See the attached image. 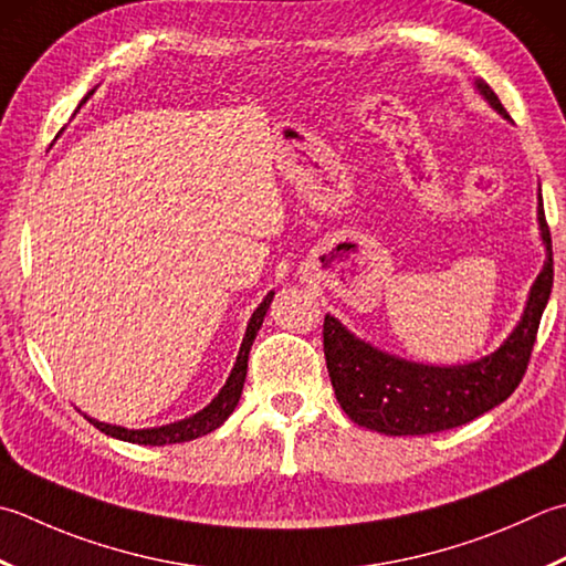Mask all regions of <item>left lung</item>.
<instances>
[{
	"label": "left lung",
	"mask_w": 566,
	"mask_h": 566,
	"mask_svg": "<svg viewBox=\"0 0 566 566\" xmlns=\"http://www.w3.org/2000/svg\"><path fill=\"white\" fill-rule=\"evenodd\" d=\"M473 85L485 103L507 119L491 85L481 77H475ZM537 223L545 245V264L530 286L517 326L491 356L461 365L407 360L350 334L336 316L326 314L324 353L328 378L338 405L353 422L387 437L437 434L471 422L515 392L525 375L555 280L542 193H537Z\"/></svg>",
	"instance_id": "obj_1"
}]
</instances>
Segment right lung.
Instances as JSON below:
<instances>
[{
	"label": "right lung",
	"instance_id": "right-lung-1",
	"mask_svg": "<svg viewBox=\"0 0 566 566\" xmlns=\"http://www.w3.org/2000/svg\"><path fill=\"white\" fill-rule=\"evenodd\" d=\"M93 93H95V87L83 97V103ZM272 298H274V292H270L268 296H264L262 304L254 308V314L250 318L245 336H242L235 365H232V370L228 375L226 385L220 387V392L213 397V400H210V405H206L201 409V412H196V415L186 417V419H179V422L161 424V427H147V429H127V427L107 424V422H99V419H93V417H87V415H85V419L93 427H97L99 431H105L107 437H115V439H122V441H129V444H142V447L181 444V441H191V439H198V437H203V434H210V431L218 429L220 424L226 422V419L232 415V409H235L238 402H240L242 385H245V375H248L250 348H252V343H254V336H258V331L262 326L264 316H268V308L272 304Z\"/></svg>",
	"mask_w": 566,
	"mask_h": 566
}]
</instances>
